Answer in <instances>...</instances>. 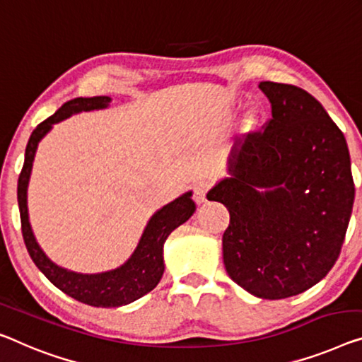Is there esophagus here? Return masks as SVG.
I'll list each match as a JSON object with an SVG mask.
<instances>
[{"label": "esophagus", "mask_w": 362, "mask_h": 362, "mask_svg": "<svg viewBox=\"0 0 362 362\" xmlns=\"http://www.w3.org/2000/svg\"><path fill=\"white\" fill-rule=\"evenodd\" d=\"M211 185H213V182L208 180V179L198 180L195 185H193V199H195L198 204L206 202V193H208L209 188H211Z\"/></svg>", "instance_id": "obj_1"}]
</instances>
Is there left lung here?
Returning <instances> with one entry per match:
<instances>
[{
  "label": "left lung",
  "mask_w": 362,
  "mask_h": 362,
  "mask_svg": "<svg viewBox=\"0 0 362 362\" xmlns=\"http://www.w3.org/2000/svg\"><path fill=\"white\" fill-rule=\"evenodd\" d=\"M272 118L230 160L208 199L229 209V278L262 299L300 294L338 260L354 203L346 139L322 104L293 84H258ZM258 187H265L260 192Z\"/></svg>",
  "instance_id": "8db88e82"
}]
</instances>
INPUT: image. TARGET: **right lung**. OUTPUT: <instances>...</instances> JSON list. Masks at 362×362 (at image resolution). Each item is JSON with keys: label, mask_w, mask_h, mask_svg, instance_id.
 <instances>
[{"label": "right lung", "mask_w": 362, "mask_h": 362, "mask_svg": "<svg viewBox=\"0 0 362 362\" xmlns=\"http://www.w3.org/2000/svg\"><path fill=\"white\" fill-rule=\"evenodd\" d=\"M110 97H78V99L68 100L58 109L52 117L43 120L40 125L32 132L29 143L25 148V159L23 170L18 180V203L21 213V229H23L24 244L27 252L35 263L37 268L45 274L50 283L63 291L64 294L71 296L83 304L94 307H118L127 305L129 302L143 298L149 291H153L160 281L164 274V258H163V245L169 234L175 228L190 218L195 213L197 204L192 199V193L188 192L180 198L165 204L159 209L144 229L141 240L132 258L122 265L120 268L112 269L107 273L99 274H81L73 273L68 269L57 267L45 257L40 250L35 237L32 234L29 224V214H27V185H29V177L32 170V163L37 144L45 134L50 132L53 123H58L68 118L69 115L78 112H88L94 109H104L109 105Z\"/></svg>", "instance_id": "obj_1"}]
</instances>
